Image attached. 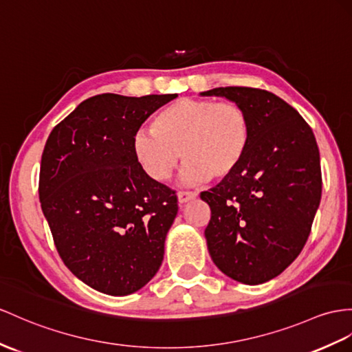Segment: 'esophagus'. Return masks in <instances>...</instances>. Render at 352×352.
Instances as JSON below:
<instances>
[{
    "mask_svg": "<svg viewBox=\"0 0 352 352\" xmlns=\"http://www.w3.org/2000/svg\"><path fill=\"white\" fill-rule=\"evenodd\" d=\"M197 197V192H192V191H179L177 192V201L184 204L186 201H190L192 199H195Z\"/></svg>",
    "mask_w": 352,
    "mask_h": 352,
    "instance_id": "34e87169",
    "label": "esophagus"
}]
</instances>
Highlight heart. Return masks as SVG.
<instances>
[{
  "label": "heart",
  "mask_w": 352,
  "mask_h": 352,
  "mask_svg": "<svg viewBox=\"0 0 352 352\" xmlns=\"http://www.w3.org/2000/svg\"><path fill=\"white\" fill-rule=\"evenodd\" d=\"M252 142V124L236 102L181 98L153 118L152 130L134 135L135 160L149 177L168 181L182 160L188 185L227 179L241 167Z\"/></svg>",
  "instance_id": "1"
}]
</instances>
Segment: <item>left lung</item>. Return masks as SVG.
I'll return each instance as SVG.
<instances>
[{"label": "left lung", "instance_id": "obj_1", "mask_svg": "<svg viewBox=\"0 0 352 352\" xmlns=\"http://www.w3.org/2000/svg\"><path fill=\"white\" fill-rule=\"evenodd\" d=\"M201 96L236 102L252 124L241 167L200 194L210 208L208 250L228 278L264 284L297 258L309 237L322 188L315 135L294 107L269 91L227 87Z\"/></svg>", "mask_w": 352, "mask_h": 352}]
</instances>
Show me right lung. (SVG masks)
Returning <instances> with one entry per match:
<instances>
[{
	"label": "right lung",
	"instance_id": "obj_1",
	"mask_svg": "<svg viewBox=\"0 0 352 352\" xmlns=\"http://www.w3.org/2000/svg\"><path fill=\"white\" fill-rule=\"evenodd\" d=\"M177 94H101L59 122L41 155V210L64 264L109 296H128L155 276L177 213V197L149 177L133 140Z\"/></svg>",
	"mask_w": 352,
	"mask_h": 352
}]
</instances>
